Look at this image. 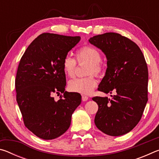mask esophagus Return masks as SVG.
Segmentation results:
<instances>
[{
    "label": "esophagus",
    "mask_w": 159,
    "mask_h": 159,
    "mask_svg": "<svg viewBox=\"0 0 159 159\" xmlns=\"http://www.w3.org/2000/svg\"><path fill=\"white\" fill-rule=\"evenodd\" d=\"M88 99V96H86V95H82V100L83 101V102H85V101H87Z\"/></svg>",
    "instance_id": "34e87169"
}]
</instances>
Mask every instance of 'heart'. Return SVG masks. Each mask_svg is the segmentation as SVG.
<instances>
[{"instance_id": "b5f03b06", "label": "heart", "mask_w": 159, "mask_h": 159, "mask_svg": "<svg viewBox=\"0 0 159 159\" xmlns=\"http://www.w3.org/2000/svg\"><path fill=\"white\" fill-rule=\"evenodd\" d=\"M76 58L79 63L88 62L87 74H94L99 76L103 71L101 60L102 55L99 51L91 46H83L76 51ZM63 71L67 76L73 77L76 68V61L70 56H66L62 61ZM97 85L93 76L85 78H78L71 80L68 83L69 89L71 92L88 95L93 91Z\"/></svg>"}]
</instances>
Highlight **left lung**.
<instances>
[{
    "label": "left lung",
    "instance_id": "obj_1",
    "mask_svg": "<svg viewBox=\"0 0 159 159\" xmlns=\"http://www.w3.org/2000/svg\"><path fill=\"white\" fill-rule=\"evenodd\" d=\"M89 42L106 55L107 69L98 90L114 93L111 99L94 97L98 111L95 123L108 135L129 133L140 120L148 101V68L135 43L119 34L95 36Z\"/></svg>",
    "mask_w": 159,
    "mask_h": 159
}]
</instances>
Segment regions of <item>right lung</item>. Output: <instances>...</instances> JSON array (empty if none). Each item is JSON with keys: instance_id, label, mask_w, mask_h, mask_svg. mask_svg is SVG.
Segmentation results:
<instances>
[{"instance_id": "1", "label": "right lung", "mask_w": 159, "mask_h": 159, "mask_svg": "<svg viewBox=\"0 0 159 159\" xmlns=\"http://www.w3.org/2000/svg\"><path fill=\"white\" fill-rule=\"evenodd\" d=\"M80 36L44 33L29 45L19 64L15 79L17 102L25 125L43 139L61 136L71 125L81 102L77 93L65 91L62 61ZM63 93L56 101L54 93Z\"/></svg>"}]
</instances>
